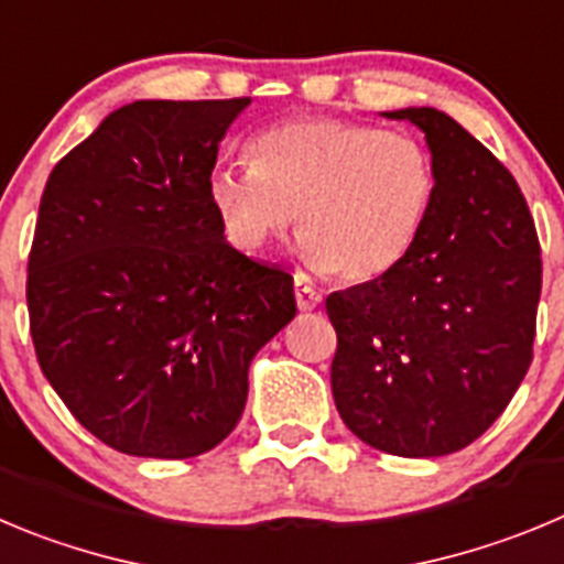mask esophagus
<instances>
[{
  "label": "esophagus",
  "mask_w": 564,
  "mask_h": 564,
  "mask_svg": "<svg viewBox=\"0 0 564 564\" xmlns=\"http://www.w3.org/2000/svg\"><path fill=\"white\" fill-rule=\"evenodd\" d=\"M293 293H296V307L302 310V313H310V310H316L318 304H322V293L313 285H307V279L304 276L293 279Z\"/></svg>",
  "instance_id": "obj_1"
}]
</instances>
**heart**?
Instances as JSON below:
<instances>
[{
  "mask_svg": "<svg viewBox=\"0 0 564 564\" xmlns=\"http://www.w3.org/2000/svg\"><path fill=\"white\" fill-rule=\"evenodd\" d=\"M246 153V167L209 175L212 209L231 246L262 251L299 215L304 262L349 285L400 271L436 209V159L408 131L293 117L262 128Z\"/></svg>",
  "mask_w": 564,
  "mask_h": 564,
  "instance_id": "b5f03b06",
  "label": "heart"
}]
</instances>
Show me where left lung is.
I'll return each mask as SVG.
<instances>
[{
	"label": "left lung",
	"instance_id": "1",
	"mask_svg": "<svg viewBox=\"0 0 564 564\" xmlns=\"http://www.w3.org/2000/svg\"><path fill=\"white\" fill-rule=\"evenodd\" d=\"M425 133L438 198L411 260L327 296L346 427L405 458L456 453L498 420L534 352L540 240L518 181L436 108L386 111Z\"/></svg>",
	"mask_w": 564,
	"mask_h": 564
}]
</instances>
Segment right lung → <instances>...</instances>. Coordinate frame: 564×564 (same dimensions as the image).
Instances as JSON below:
<instances>
[{"instance_id": "1", "label": "right lung", "mask_w": 564, "mask_h": 564, "mask_svg": "<svg viewBox=\"0 0 564 564\" xmlns=\"http://www.w3.org/2000/svg\"><path fill=\"white\" fill-rule=\"evenodd\" d=\"M248 102L137 100L46 178L28 262L35 355L72 416L128 456L224 442L248 366L296 316L291 273L231 248L209 200Z\"/></svg>"}]
</instances>
